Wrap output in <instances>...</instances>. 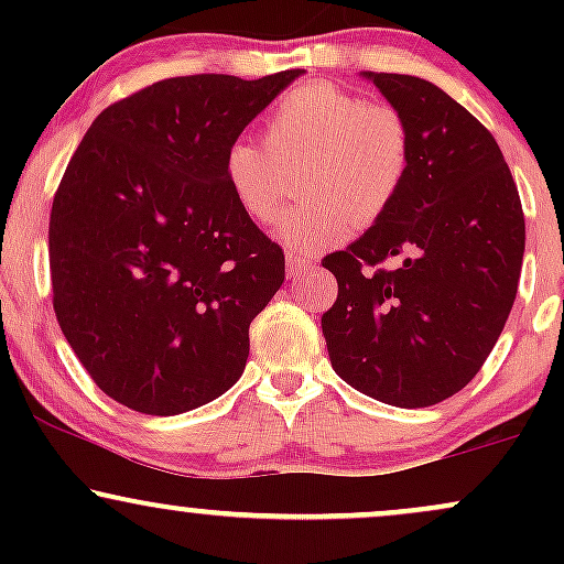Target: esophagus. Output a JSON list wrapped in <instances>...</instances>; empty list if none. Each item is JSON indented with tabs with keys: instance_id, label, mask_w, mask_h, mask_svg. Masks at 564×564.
Wrapping results in <instances>:
<instances>
[{
	"instance_id": "34e87169",
	"label": "esophagus",
	"mask_w": 564,
	"mask_h": 564,
	"mask_svg": "<svg viewBox=\"0 0 564 564\" xmlns=\"http://www.w3.org/2000/svg\"><path fill=\"white\" fill-rule=\"evenodd\" d=\"M313 268H315V262L307 260V257L294 254V251H289V254H286V275L289 278H302L304 273H310Z\"/></svg>"
}]
</instances>
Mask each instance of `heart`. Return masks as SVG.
I'll list each match as a JSON object with an SVG mask.
<instances>
[{
    "instance_id": "heart-1",
    "label": "heart",
    "mask_w": 564,
    "mask_h": 564,
    "mask_svg": "<svg viewBox=\"0 0 564 564\" xmlns=\"http://www.w3.org/2000/svg\"><path fill=\"white\" fill-rule=\"evenodd\" d=\"M413 161L405 116L328 82L289 89L264 113L262 145L232 140L223 174L251 223L268 225L300 174L304 200L278 223V238L313 254L341 243L355 225L379 223L403 191Z\"/></svg>"
}]
</instances>
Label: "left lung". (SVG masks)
Returning a JSON list of instances; mask_svg holds the SVG:
<instances>
[{
  "label": "left lung",
  "mask_w": 564,
  "mask_h": 564,
  "mask_svg": "<svg viewBox=\"0 0 564 564\" xmlns=\"http://www.w3.org/2000/svg\"><path fill=\"white\" fill-rule=\"evenodd\" d=\"M405 116L392 209L323 257L339 294L321 326L334 371L368 398L426 408L475 379L503 332L525 254L520 193L494 134L432 82L366 74ZM406 254L400 269L383 262Z\"/></svg>",
  "instance_id": "1"
}]
</instances>
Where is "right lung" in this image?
<instances>
[{
	"label": "right lung",
	"instance_id": "1",
	"mask_svg": "<svg viewBox=\"0 0 564 564\" xmlns=\"http://www.w3.org/2000/svg\"><path fill=\"white\" fill-rule=\"evenodd\" d=\"M300 74L161 79L108 106L70 156L50 212L53 307L116 403L174 416L243 373L286 260L238 209L223 159Z\"/></svg>",
	"mask_w": 564,
	"mask_h": 564
}]
</instances>
